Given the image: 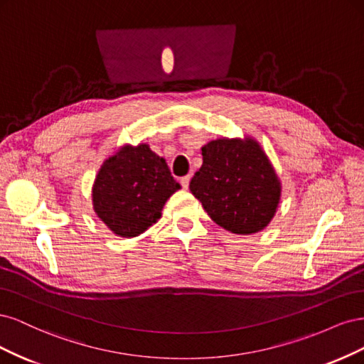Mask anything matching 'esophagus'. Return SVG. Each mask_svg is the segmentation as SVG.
Returning <instances> with one entry per match:
<instances>
[{
    "label": "esophagus",
    "instance_id": "esophagus-1",
    "mask_svg": "<svg viewBox=\"0 0 364 364\" xmlns=\"http://www.w3.org/2000/svg\"><path fill=\"white\" fill-rule=\"evenodd\" d=\"M190 181H191V178L190 176H183V178H181V185H182V188H188L190 186Z\"/></svg>",
    "mask_w": 364,
    "mask_h": 364
}]
</instances>
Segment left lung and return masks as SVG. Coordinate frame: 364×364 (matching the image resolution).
Masks as SVG:
<instances>
[{
  "label": "left lung",
  "instance_id": "8db88e82",
  "mask_svg": "<svg viewBox=\"0 0 364 364\" xmlns=\"http://www.w3.org/2000/svg\"><path fill=\"white\" fill-rule=\"evenodd\" d=\"M203 164L190 182L208 215L238 235L255 234L273 218L281 182L255 139H214L202 147Z\"/></svg>",
  "mask_w": 364,
  "mask_h": 364
}]
</instances>
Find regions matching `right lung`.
Segmentation results:
<instances>
[{
    "instance_id": "obj_1",
    "label": "right lung",
    "mask_w": 364,
    "mask_h": 364,
    "mask_svg": "<svg viewBox=\"0 0 364 364\" xmlns=\"http://www.w3.org/2000/svg\"><path fill=\"white\" fill-rule=\"evenodd\" d=\"M179 188L167 162L149 144L124 146L97 174L94 211L115 235L138 237L158 222L165 202Z\"/></svg>"
}]
</instances>
